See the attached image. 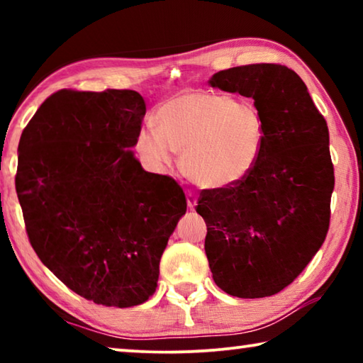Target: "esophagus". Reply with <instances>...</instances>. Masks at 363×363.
Masks as SVG:
<instances>
[{
  "mask_svg": "<svg viewBox=\"0 0 363 363\" xmlns=\"http://www.w3.org/2000/svg\"><path fill=\"white\" fill-rule=\"evenodd\" d=\"M186 199H187V208L189 210H194L196 206V196L192 192H187L186 194Z\"/></svg>",
  "mask_w": 363,
  "mask_h": 363,
  "instance_id": "34e87169",
  "label": "esophagus"
}]
</instances>
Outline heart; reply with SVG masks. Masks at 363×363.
<instances>
[{
    "label": "heart",
    "mask_w": 363,
    "mask_h": 363,
    "mask_svg": "<svg viewBox=\"0 0 363 363\" xmlns=\"http://www.w3.org/2000/svg\"><path fill=\"white\" fill-rule=\"evenodd\" d=\"M153 128L136 139L139 157L152 169L171 164L181 153V169L195 186L224 189L245 179L261 157L266 128L253 104L230 96L184 91L168 97L153 115Z\"/></svg>",
    "instance_id": "b5f03b06"
}]
</instances>
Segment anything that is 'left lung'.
I'll return each instance as SVG.
<instances>
[{"instance_id":"left-lung-1","label":"left lung","mask_w":363,"mask_h":363,"mask_svg":"<svg viewBox=\"0 0 363 363\" xmlns=\"http://www.w3.org/2000/svg\"><path fill=\"white\" fill-rule=\"evenodd\" d=\"M208 84L255 99L266 128L253 171L199 200L213 280L230 296H272L303 272L327 237L335 189L327 121L303 79L284 65L233 67Z\"/></svg>"}]
</instances>
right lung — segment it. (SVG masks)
<instances>
[{
    "label": "right lung",
    "instance_id": "right-lung-1",
    "mask_svg": "<svg viewBox=\"0 0 363 363\" xmlns=\"http://www.w3.org/2000/svg\"><path fill=\"white\" fill-rule=\"evenodd\" d=\"M145 115L130 89L57 91L19 143L16 190L41 262L79 296L108 307L145 303L186 214L182 189L131 150Z\"/></svg>",
    "mask_w": 363,
    "mask_h": 363
}]
</instances>
